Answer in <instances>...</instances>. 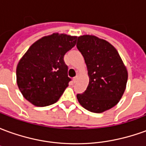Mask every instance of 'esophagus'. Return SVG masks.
<instances>
[{
	"label": "esophagus",
	"mask_w": 146,
	"mask_h": 146,
	"mask_svg": "<svg viewBox=\"0 0 146 146\" xmlns=\"http://www.w3.org/2000/svg\"><path fill=\"white\" fill-rule=\"evenodd\" d=\"M78 78H79V77H78V76H75V77H73V82L74 83H76V81H77V80H78Z\"/></svg>",
	"instance_id": "obj_1"
}]
</instances>
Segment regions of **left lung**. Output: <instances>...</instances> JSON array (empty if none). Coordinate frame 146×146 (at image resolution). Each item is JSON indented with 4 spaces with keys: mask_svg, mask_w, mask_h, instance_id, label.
Segmentation results:
<instances>
[{
    "mask_svg": "<svg viewBox=\"0 0 146 146\" xmlns=\"http://www.w3.org/2000/svg\"><path fill=\"white\" fill-rule=\"evenodd\" d=\"M76 47L88 68L89 84L76 98L90 112L103 113L122 98L127 81V70L118 51L110 43L93 35L78 36Z\"/></svg>",
    "mask_w": 146,
    "mask_h": 146,
    "instance_id": "left-lung-1",
    "label": "left lung"
}]
</instances>
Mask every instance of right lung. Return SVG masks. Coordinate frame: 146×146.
<instances>
[{
	"mask_svg": "<svg viewBox=\"0 0 146 146\" xmlns=\"http://www.w3.org/2000/svg\"><path fill=\"white\" fill-rule=\"evenodd\" d=\"M76 38L54 33L29 48L16 68L18 87L27 101L44 107L59 99L71 80L64 55L76 45Z\"/></svg>",
	"mask_w": 146,
	"mask_h": 146,
	"instance_id": "add662e5",
	"label": "right lung"
}]
</instances>
